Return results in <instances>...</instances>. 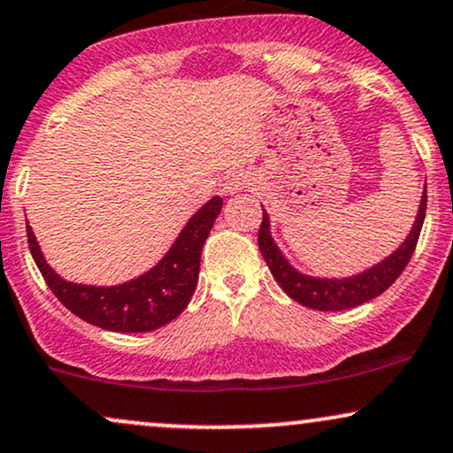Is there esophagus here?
<instances>
[{"instance_id":"1","label":"esophagus","mask_w":453,"mask_h":453,"mask_svg":"<svg viewBox=\"0 0 453 453\" xmlns=\"http://www.w3.org/2000/svg\"><path fill=\"white\" fill-rule=\"evenodd\" d=\"M247 185H249L247 174H244L242 171H232V173L226 174V179H223L221 192L226 194V196H234V194L242 192V189L247 188Z\"/></svg>"}]
</instances>
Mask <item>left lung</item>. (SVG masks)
Wrapping results in <instances>:
<instances>
[{
  "label": "left lung",
  "mask_w": 453,
  "mask_h": 453,
  "mask_svg": "<svg viewBox=\"0 0 453 453\" xmlns=\"http://www.w3.org/2000/svg\"><path fill=\"white\" fill-rule=\"evenodd\" d=\"M424 217H426V183H424L422 198H419L416 221H413L405 241L392 250L388 257L373 264L372 268L352 276H340V279H335V276H310L299 272L297 268H293L291 261L285 257V253H282L279 244L272 238L270 215L265 209L257 242L272 276H274L276 282H279L288 297H293L297 303H302L306 308L323 310V312H337V310L361 306V303L369 302V299L382 296L386 288L399 279L401 272L410 264L413 250H416Z\"/></svg>",
  "instance_id": "left-lung-1"
}]
</instances>
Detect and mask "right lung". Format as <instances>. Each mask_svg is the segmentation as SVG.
<instances>
[{
	"label": "right lung",
	"instance_id": "1",
	"mask_svg": "<svg viewBox=\"0 0 453 453\" xmlns=\"http://www.w3.org/2000/svg\"><path fill=\"white\" fill-rule=\"evenodd\" d=\"M221 206L223 200L219 196H212L209 203L189 217L171 249L154 268L139 274L137 279L111 287L81 285L57 274L43 257L29 223H27V241L43 280L65 308L101 329L143 334V331L160 329L188 308L198 282L204 241L209 238Z\"/></svg>",
	"mask_w": 453,
	"mask_h": 453
}]
</instances>
